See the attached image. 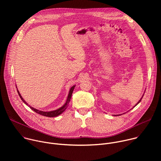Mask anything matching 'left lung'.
Here are the masks:
<instances>
[{
  "label": "left lung",
  "instance_id": "obj_1",
  "mask_svg": "<svg viewBox=\"0 0 161 161\" xmlns=\"http://www.w3.org/2000/svg\"><path fill=\"white\" fill-rule=\"evenodd\" d=\"M143 96H144V95H143ZM143 96H142V98H141V99H140V101H138V102H137V104H136V105H135V106H134V107H135V106H136V105H137V104H139V103H140V101H142V98H143ZM134 107H133V108H134Z\"/></svg>",
  "mask_w": 161,
  "mask_h": 161
}]
</instances>
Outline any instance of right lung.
I'll list each match as a JSON object with an SVG mask.
<instances>
[{"instance_id": "add662e5", "label": "right lung", "mask_w": 161, "mask_h": 161, "mask_svg": "<svg viewBox=\"0 0 161 161\" xmlns=\"http://www.w3.org/2000/svg\"><path fill=\"white\" fill-rule=\"evenodd\" d=\"M75 87V85L73 86L71 88H70V90H69V94H68V97L67 98V100H66V102L60 108L56 109V110H53V111H40V110H38L36 108H32V106H31L30 105H29L26 101L23 99V97H21V94H19V91L17 90V92L18 93V95L19 96V97L21 98V99L22 100V101L24 102L26 105H27L29 107H30V108L31 109H32L34 111H35L36 113L39 114H41V115L42 116H44V117H57V116H58L59 114H60L61 113H62L65 109L66 108H67L68 105H69V103L70 102V100H71V96H72V94H73V92L74 90V88Z\"/></svg>"}]
</instances>
